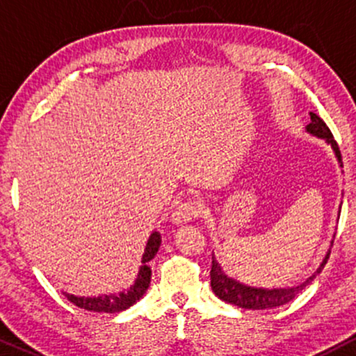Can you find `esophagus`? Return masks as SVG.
Segmentation results:
<instances>
[{
  "label": "esophagus",
  "mask_w": 356,
  "mask_h": 356,
  "mask_svg": "<svg viewBox=\"0 0 356 356\" xmlns=\"http://www.w3.org/2000/svg\"><path fill=\"white\" fill-rule=\"evenodd\" d=\"M199 216V207L194 201H184L175 207L172 212V222L174 224H184L189 220L195 219Z\"/></svg>",
  "instance_id": "obj_1"
}]
</instances>
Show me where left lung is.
<instances>
[{"instance_id": "left-lung-1", "label": "left lung", "mask_w": 356, "mask_h": 356, "mask_svg": "<svg viewBox=\"0 0 356 356\" xmlns=\"http://www.w3.org/2000/svg\"><path fill=\"white\" fill-rule=\"evenodd\" d=\"M312 117V122L306 125V130L313 136L325 138L332 149L334 150V155H337L338 162L343 167L341 162V152L340 147H338L337 140L333 138L332 130L328 129V125L321 120L316 113H309ZM326 261H328V254H326L325 261L321 263V266L316 269L313 276H309L305 283L300 286H295V288H277V289H264V288H252V286H246L239 281L232 280V277L226 276L222 273V269L218 264V261L212 257V268H211V288L214 291V295L219 298V300L226 301V303H231L234 306H239V308L244 309H269L276 308V306L289 303L291 300L300 295L305 289V286H308L314 280V276L321 271V268L325 266Z\"/></svg>"}]
</instances>
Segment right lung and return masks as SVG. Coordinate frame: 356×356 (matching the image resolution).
Listing matches in <instances>:
<instances>
[{
  "instance_id": "1",
  "label": "right lung",
  "mask_w": 356,
  "mask_h": 356,
  "mask_svg": "<svg viewBox=\"0 0 356 356\" xmlns=\"http://www.w3.org/2000/svg\"><path fill=\"white\" fill-rule=\"evenodd\" d=\"M159 246H161V234L159 232H152L149 241H147V246L142 256V266L138 269L136 281L130 286L127 291L122 293H113V295H102V296H73L68 293H63L68 298V301L73 303L79 308L87 309V312H95V313H118L124 312V309L130 308L132 305H136L142 296L145 295L147 288L150 284V271L149 261L154 259V256L157 254Z\"/></svg>"
}]
</instances>
